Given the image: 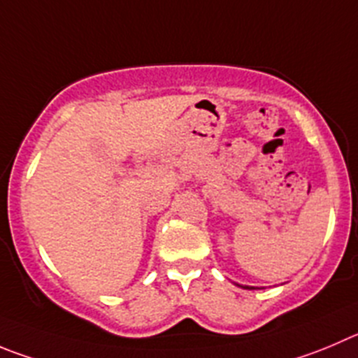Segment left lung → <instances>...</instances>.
<instances>
[{
    "instance_id": "8db88e82",
    "label": "left lung",
    "mask_w": 358,
    "mask_h": 358,
    "mask_svg": "<svg viewBox=\"0 0 358 358\" xmlns=\"http://www.w3.org/2000/svg\"><path fill=\"white\" fill-rule=\"evenodd\" d=\"M243 289H255V288H250V286H242Z\"/></svg>"
}]
</instances>
